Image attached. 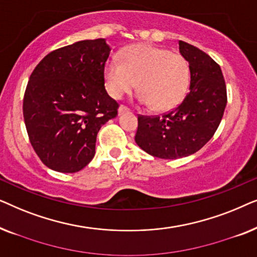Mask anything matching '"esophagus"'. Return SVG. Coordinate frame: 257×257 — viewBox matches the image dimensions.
I'll return each mask as SVG.
<instances>
[{"mask_svg":"<svg viewBox=\"0 0 257 257\" xmlns=\"http://www.w3.org/2000/svg\"><path fill=\"white\" fill-rule=\"evenodd\" d=\"M128 111H130V108L124 106V105H120V106H119V108H118V113L119 114L124 113V112H128Z\"/></svg>","mask_w":257,"mask_h":257,"instance_id":"1","label":"esophagus"}]
</instances>
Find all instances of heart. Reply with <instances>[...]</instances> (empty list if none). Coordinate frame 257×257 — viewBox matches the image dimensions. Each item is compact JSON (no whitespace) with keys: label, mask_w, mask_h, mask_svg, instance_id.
Returning a JSON list of instances; mask_svg holds the SVG:
<instances>
[{"label":"heart","mask_w":257,"mask_h":257,"mask_svg":"<svg viewBox=\"0 0 257 257\" xmlns=\"http://www.w3.org/2000/svg\"><path fill=\"white\" fill-rule=\"evenodd\" d=\"M108 94L120 99L138 85L139 101L157 111L178 106L187 93L189 66L180 54L151 44L125 48L119 62L111 61L104 69Z\"/></svg>","instance_id":"b5f03b06"}]
</instances>
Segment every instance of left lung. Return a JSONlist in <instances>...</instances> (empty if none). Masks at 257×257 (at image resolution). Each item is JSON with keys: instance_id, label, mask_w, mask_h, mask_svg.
<instances>
[{"instance_id": "obj_1", "label": "left lung", "mask_w": 257, "mask_h": 257, "mask_svg": "<svg viewBox=\"0 0 257 257\" xmlns=\"http://www.w3.org/2000/svg\"><path fill=\"white\" fill-rule=\"evenodd\" d=\"M179 51L191 71L189 92L163 115H138L135 140L161 159L188 157L202 149L219 127L227 104L226 83L219 64L194 45L179 41Z\"/></svg>"}]
</instances>
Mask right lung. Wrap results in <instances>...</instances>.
Listing matches in <instances>:
<instances>
[{"instance_id": "right-lung-1", "label": "right lung", "mask_w": 257, "mask_h": 257, "mask_svg": "<svg viewBox=\"0 0 257 257\" xmlns=\"http://www.w3.org/2000/svg\"><path fill=\"white\" fill-rule=\"evenodd\" d=\"M110 51L104 38L79 41L51 51L31 73L24 122L31 146L51 170H83L93 159L100 127L118 114L104 86Z\"/></svg>"}]
</instances>
